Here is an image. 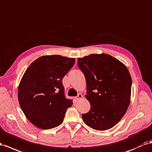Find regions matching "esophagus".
Returning <instances> with one entry per match:
<instances>
[{
    "mask_svg": "<svg viewBox=\"0 0 152 152\" xmlns=\"http://www.w3.org/2000/svg\"><path fill=\"white\" fill-rule=\"evenodd\" d=\"M82 97H83V95H82L81 94H79V95L74 98V100L75 102H77L79 99H80V98H82Z\"/></svg>",
    "mask_w": 152,
    "mask_h": 152,
    "instance_id": "obj_1",
    "label": "esophagus"
}]
</instances>
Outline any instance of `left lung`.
Wrapping results in <instances>:
<instances>
[{
    "mask_svg": "<svg viewBox=\"0 0 152 152\" xmlns=\"http://www.w3.org/2000/svg\"><path fill=\"white\" fill-rule=\"evenodd\" d=\"M87 84L89 111L82 114L86 125L97 130L112 128L124 116L130 104L132 79L120 61L105 54L78 58Z\"/></svg>",
    "mask_w": 152,
    "mask_h": 152,
    "instance_id": "left-lung-1",
    "label": "left lung"
}]
</instances>
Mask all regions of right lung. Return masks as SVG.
<instances>
[{"label":"right lung","mask_w":152,"mask_h":152,"mask_svg":"<svg viewBox=\"0 0 152 152\" xmlns=\"http://www.w3.org/2000/svg\"><path fill=\"white\" fill-rule=\"evenodd\" d=\"M74 58L44 56L32 62L18 87V101L27 118L36 126L50 129L63 121L73 100L65 96L63 79L75 64Z\"/></svg>","instance_id":"obj_1"}]
</instances>
